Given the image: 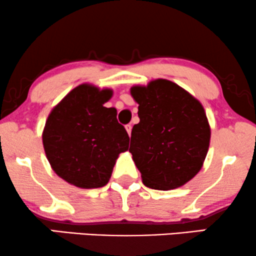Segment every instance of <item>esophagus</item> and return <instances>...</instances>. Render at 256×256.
I'll return each instance as SVG.
<instances>
[{
  "label": "esophagus",
  "instance_id": "34e87169",
  "mask_svg": "<svg viewBox=\"0 0 256 256\" xmlns=\"http://www.w3.org/2000/svg\"><path fill=\"white\" fill-rule=\"evenodd\" d=\"M132 124H126V130H127V132H128V135L130 136L132 135Z\"/></svg>",
  "mask_w": 256,
  "mask_h": 256
}]
</instances>
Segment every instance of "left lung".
I'll use <instances>...</instances> for the list:
<instances>
[{
    "mask_svg": "<svg viewBox=\"0 0 256 256\" xmlns=\"http://www.w3.org/2000/svg\"><path fill=\"white\" fill-rule=\"evenodd\" d=\"M140 122L132 127V160L146 186L171 190L202 169L211 130L202 104L172 82L157 79L132 87Z\"/></svg>",
    "mask_w": 256,
    "mask_h": 256,
    "instance_id": "left-lung-1",
    "label": "left lung"
}]
</instances>
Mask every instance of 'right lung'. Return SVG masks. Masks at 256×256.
Instances as JSON below:
<instances>
[{"label": "right lung", "mask_w": 256, "mask_h": 256, "mask_svg": "<svg viewBox=\"0 0 256 256\" xmlns=\"http://www.w3.org/2000/svg\"><path fill=\"white\" fill-rule=\"evenodd\" d=\"M113 96L82 84L72 90L48 115L43 146L52 169L82 188L104 186L118 154L128 150L129 136L118 122L116 110L104 104Z\"/></svg>", "instance_id": "obj_1"}]
</instances>
